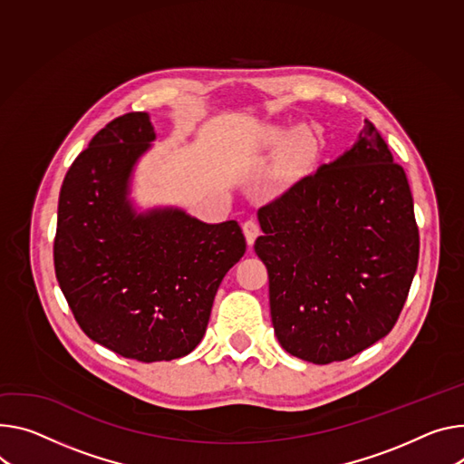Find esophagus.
I'll return each mask as SVG.
<instances>
[{
    "mask_svg": "<svg viewBox=\"0 0 464 464\" xmlns=\"http://www.w3.org/2000/svg\"><path fill=\"white\" fill-rule=\"evenodd\" d=\"M242 231H244V237H246V242L251 246L256 242V238L259 237V233H261V227H259V222L257 220H246L244 222V226H242Z\"/></svg>",
    "mask_w": 464,
    "mask_h": 464,
    "instance_id": "obj_1",
    "label": "esophagus"
}]
</instances>
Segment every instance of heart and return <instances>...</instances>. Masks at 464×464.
<instances>
[{
	"label": "heart",
	"instance_id": "1",
	"mask_svg": "<svg viewBox=\"0 0 464 464\" xmlns=\"http://www.w3.org/2000/svg\"><path fill=\"white\" fill-rule=\"evenodd\" d=\"M268 144L274 150H285L281 162L283 178L294 179L307 172V168L314 157V144L302 128L276 130L270 133Z\"/></svg>",
	"mask_w": 464,
	"mask_h": 464
}]
</instances>
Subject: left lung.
Masks as SVG:
<instances>
[{"instance_id": "1", "label": "left lung", "mask_w": 464, "mask_h": 464, "mask_svg": "<svg viewBox=\"0 0 464 464\" xmlns=\"http://www.w3.org/2000/svg\"><path fill=\"white\" fill-rule=\"evenodd\" d=\"M256 254L270 314L290 355L329 364L394 327L418 266V227L403 168L372 121L357 142L259 208Z\"/></svg>"}]
</instances>
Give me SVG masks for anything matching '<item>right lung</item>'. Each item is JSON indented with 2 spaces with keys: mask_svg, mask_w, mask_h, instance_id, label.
<instances>
[{
  "mask_svg": "<svg viewBox=\"0 0 464 464\" xmlns=\"http://www.w3.org/2000/svg\"><path fill=\"white\" fill-rule=\"evenodd\" d=\"M153 140L148 112L105 125L63 181L53 244L57 281L79 327L142 362L185 357L201 343L217 290L246 251L235 220L137 208L133 174Z\"/></svg>",
  "mask_w": 464,
  "mask_h": 464,
  "instance_id": "add662e5",
  "label": "right lung"
}]
</instances>
